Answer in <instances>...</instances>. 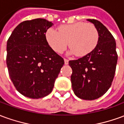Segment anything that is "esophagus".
<instances>
[{
  "label": "esophagus",
  "mask_w": 124,
  "mask_h": 124,
  "mask_svg": "<svg viewBox=\"0 0 124 124\" xmlns=\"http://www.w3.org/2000/svg\"><path fill=\"white\" fill-rule=\"evenodd\" d=\"M64 64L66 65H68V59H66V58H64Z\"/></svg>",
  "instance_id": "esophagus-1"
}]
</instances>
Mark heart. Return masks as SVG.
<instances>
[{"instance_id":"b5f03b06","label":"heart","mask_w":124,"mask_h":124,"mask_svg":"<svg viewBox=\"0 0 124 124\" xmlns=\"http://www.w3.org/2000/svg\"><path fill=\"white\" fill-rule=\"evenodd\" d=\"M45 36L49 46L57 53L61 54L64 51L69 42L70 53L82 57L96 48L100 33L93 24L78 22L60 26L58 31L49 28Z\"/></svg>"}]
</instances>
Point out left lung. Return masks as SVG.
I'll return each instance as SVG.
<instances>
[{"instance_id":"obj_1","label":"left lung","mask_w":124,"mask_h":124,"mask_svg":"<svg viewBox=\"0 0 124 124\" xmlns=\"http://www.w3.org/2000/svg\"><path fill=\"white\" fill-rule=\"evenodd\" d=\"M100 33L96 48L78 60H70L72 87L75 95L85 100H93L106 93L112 85L117 61L114 36L100 21L88 19Z\"/></svg>"}]
</instances>
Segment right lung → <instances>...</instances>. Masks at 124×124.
Here are the masks:
<instances>
[{
	"label": "right lung",
	"mask_w": 124,
	"mask_h": 124,
	"mask_svg": "<svg viewBox=\"0 0 124 124\" xmlns=\"http://www.w3.org/2000/svg\"><path fill=\"white\" fill-rule=\"evenodd\" d=\"M52 24L44 18L25 20L14 29L7 41L10 80L18 92L30 98H42L51 93L64 64L46 41L45 33Z\"/></svg>",
	"instance_id": "obj_1"
}]
</instances>
